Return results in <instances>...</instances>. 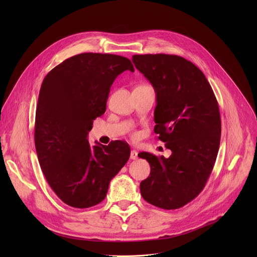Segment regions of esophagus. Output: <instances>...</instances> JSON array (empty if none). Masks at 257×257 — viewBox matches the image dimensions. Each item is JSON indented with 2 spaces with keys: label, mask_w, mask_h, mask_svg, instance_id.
Segmentation results:
<instances>
[{
  "label": "esophagus",
  "mask_w": 257,
  "mask_h": 257,
  "mask_svg": "<svg viewBox=\"0 0 257 257\" xmlns=\"http://www.w3.org/2000/svg\"><path fill=\"white\" fill-rule=\"evenodd\" d=\"M138 151H136V150H132L131 151V153H130V158L131 159H133V160H136V159H138Z\"/></svg>",
  "instance_id": "34e87169"
}]
</instances>
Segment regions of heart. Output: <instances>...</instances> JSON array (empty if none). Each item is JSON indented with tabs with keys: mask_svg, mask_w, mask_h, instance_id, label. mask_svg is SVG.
<instances>
[{
	"mask_svg": "<svg viewBox=\"0 0 257 257\" xmlns=\"http://www.w3.org/2000/svg\"><path fill=\"white\" fill-rule=\"evenodd\" d=\"M138 137H139V134H138L137 132H134V133L132 134V138H133V139H138Z\"/></svg>",
	"mask_w": 257,
	"mask_h": 257,
	"instance_id": "1",
	"label": "heart"
}]
</instances>
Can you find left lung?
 Returning <instances> with one entry per match:
<instances>
[{"mask_svg":"<svg viewBox=\"0 0 257 257\" xmlns=\"http://www.w3.org/2000/svg\"><path fill=\"white\" fill-rule=\"evenodd\" d=\"M132 61L156 91L154 132L172 151L169 158L139 154L151 167L141 194L156 207L177 209L202 192L213 169L221 141L219 104L204 74L183 57L146 54Z\"/></svg>","mask_w":257,"mask_h":257,"instance_id":"1","label":"left lung"}]
</instances>
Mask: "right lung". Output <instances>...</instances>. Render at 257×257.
<instances>
[{
    "instance_id": "add662e5",
    "label": "right lung",
    "mask_w": 257,
    "mask_h": 257,
    "mask_svg": "<svg viewBox=\"0 0 257 257\" xmlns=\"http://www.w3.org/2000/svg\"><path fill=\"white\" fill-rule=\"evenodd\" d=\"M134 72L113 54L82 53L65 59L45 77L35 114L34 142L40 168L65 204L88 208L102 202L110 180L130 157L123 141L91 147L87 134L106 110L114 79Z\"/></svg>"
}]
</instances>
